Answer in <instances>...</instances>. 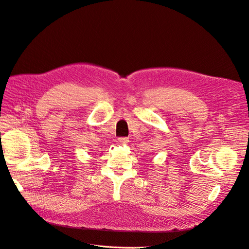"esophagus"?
<instances>
[{
  "label": "esophagus",
  "instance_id": "1",
  "mask_svg": "<svg viewBox=\"0 0 249 249\" xmlns=\"http://www.w3.org/2000/svg\"><path fill=\"white\" fill-rule=\"evenodd\" d=\"M118 141H119L120 143H127V142L129 141V139H128V137H120V138L118 139Z\"/></svg>",
  "mask_w": 249,
  "mask_h": 249
}]
</instances>
